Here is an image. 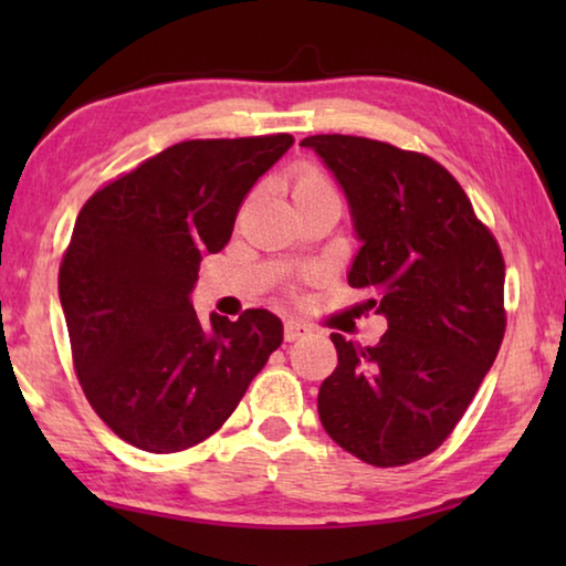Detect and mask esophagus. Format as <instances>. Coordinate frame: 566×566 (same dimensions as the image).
<instances>
[{
  "label": "esophagus",
  "mask_w": 566,
  "mask_h": 566,
  "mask_svg": "<svg viewBox=\"0 0 566 566\" xmlns=\"http://www.w3.org/2000/svg\"><path fill=\"white\" fill-rule=\"evenodd\" d=\"M306 332H310V329H306L302 322H296V319L284 322V339H286V342H296V339H302Z\"/></svg>",
  "instance_id": "esophagus-1"
}]
</instances>
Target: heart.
<instances>
[{"instance_id": "b5f03b06", "label": "heart", "mask_w": 566, "mask_h": 566, "mask_svg": "<svg viewBox=\"0 0 566 566\" xmlns=\"http://www.w3.org/2000/svg\"><path fill=\"white\" fill-rule=\"evenodd\" d=\"M290 185L294 202H304V199L314 197H337V189H334V181L327 177V171L317 165H310V161H304L292 171Z\"/></svg>"}]
</instances>
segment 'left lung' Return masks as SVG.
Listing matches in <instances>:
<instances>
[{
  "label": "left lung",
  "mask_w": 566,
  "mask_h": 566,
  "mask_svg": "<svg viewBox=\"0 0 566 566\" xmlns=\"http://www.w3.org/2000/svg\"><path fill=\"white\" fill-rule=\"evenodd\" d=\"M300 145L347 195L361 239L347 280L389 324L375 347L332 334L337 369L319 387L322 427L367 464L417 462L454 432L502 347V249L432 157L349 134Z\"/></svg>",
  "instance_id": "left-lung-1"
}]
</instances>
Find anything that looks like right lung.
Segmentation results:
<instances>
[{
    "instance_id": "1",
    "label": "right lung",
    "mask_w": 566,
    "mask_h": 566,
    "mask_svg": "<svg viewBox=\"0 0 566 566\" xmlns=\"http://www.w3.org/2000/svg\"><path fill=\"white\" fill-rule=\"evenodd\" d=\"M292 145V134L179 142L84 202L60 302L84 397L127 444L175 454L205 442L282 344L266 310L212 314L205 327L189 292L249 189Z\"/></svg>"
}]
</instances>
